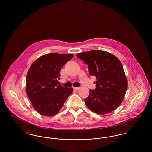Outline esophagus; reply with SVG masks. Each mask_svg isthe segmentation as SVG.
I'll list each match as a JSON object with an SVG mask.
<instances>
[{
	"label": "esophagus",
	"mask_w": 152,
	"mask_h": 152,
	"mask_svg": "<svg viewBox=\"0 0 152 152\" xmlns=\"http://www.w3.org/2000/svg\"><path fill=\"white\" fill-rule=\"evenodd\" d=\"M74 88V89H75V90H78V89H80V87H74L73 88Z\"/></svg>",
	"instance_id": "34e87169"
}]
</instances>
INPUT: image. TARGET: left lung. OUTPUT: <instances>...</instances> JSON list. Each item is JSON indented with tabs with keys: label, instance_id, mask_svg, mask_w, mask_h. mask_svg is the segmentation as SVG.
<instances>
[{
	"label": "left lung",
	"instance_id": "1",
	"mask_svg": "<svg viewBox=\"0 0 152 152\" xmlns=\"http://www.w3.org/2000/svg\"><path fill=\"white\" fill-rule=\"evenodd\" d=\"M88 66L90 75L96 77L95 89H89L85 102L92 111L107 114L117 108L124 100L128 81L122 63L107 51L91 50L76 55Z\"/></svg>",
	"mask_w": 152,
	"mask_h": 152
}]
</instances>
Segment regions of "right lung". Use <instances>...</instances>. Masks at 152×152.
I'll list each match as a JSON object with an SVG mask.
<instances>
[{
  "instance_id": "right-lung-1",
  "label": "right lung",
  "mask_w": 152,
  "mask_h": 152,
  "mask_svg": "<svg viewBox=\"0 0 152 152\" xmlns=\"http://www.w3.org/2000/svg\"><path fill=\"white\" fill-rule=\"evenodd\" d=\"M73 57L71 54L50 53L30 66L26 77V92L33 108L42 115L57 114L72 92V88L62 87L57 83L62 66Z\"/></svg>"
}]
</instances>
